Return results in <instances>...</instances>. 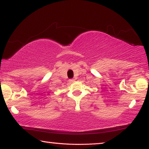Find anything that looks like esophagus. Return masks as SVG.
<instances>
[{
    "label": "esophagus",
    "instance_id": "esophagus-1",
    "mask_svg": "<svg viewBox=\"0 0 149 149\" xmlns=\"http://www.w3.org/2000/svg\"><path fill=\"white\" fill-rule=\"evenodd\" d=\"M75 81V79H69V82L70 84H72V83H74Z\"/></svg>",
    "mask_w": 149,
    "mask_h": 149
}]
</instances>
